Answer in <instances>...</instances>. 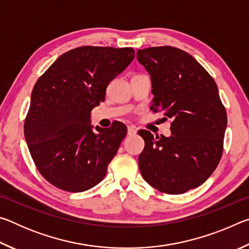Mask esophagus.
<instances>
[{
  "label": "esophagus",
  "mask_w": 249,
  "mask_h": 249,
  "mask_svg": "<svg viewBox=\"0 0 249 249\" xmlns=\"http://www.w3.org/2000/svg\"><path fill=\"white\" fill-rule=\"evenodd\" d=\"M127 134L128 135H135V134H136V127H135L134 125L127 126Z\"/></svg>",
  "instance_id": "34e87169"
}]
</instances>
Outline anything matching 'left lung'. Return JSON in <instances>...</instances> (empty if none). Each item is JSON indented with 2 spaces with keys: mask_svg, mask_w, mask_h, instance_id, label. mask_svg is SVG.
<instances>
[{
  "mask_svg": "<svg viewBox=\"0 0 249 249\" xmlns=\"http://www.w3.org/2000/svg\"><path fill=\"white\" fill-rule=\"evenodd\" d=\"M137 60L150 75V109L172 122L168 137L138 132L145 141L141 174L159 191L184 193L205 182L222 157L227 116L217 86L191 54L176 47L138 49Z\"/></svg>",
  "mask_w": 249,
  "mask_h": 249,
  "instance_id": "left-lung-1",
  "label": "left lung"
}]
</instances>
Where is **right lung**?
<instances>
[{
    "instance_id": "obj_1",
    "label": "right lung",
    "mask_w": 249,
    "mask_h": 249,
    "mask_svg": "<svg viewBox=\"0 0 249 249\" xmlns=\"http://www.w3.org/2000/svg\"><path fill=\"white\" fill-rule=\"evenodd\" d=\"M133 48L84 47L62 53L37 80L24 125L37 169L61 190L83 192L107 175L126 126L91 125L108 83L133 61Z\"/></svg>"
}]
</instances>
